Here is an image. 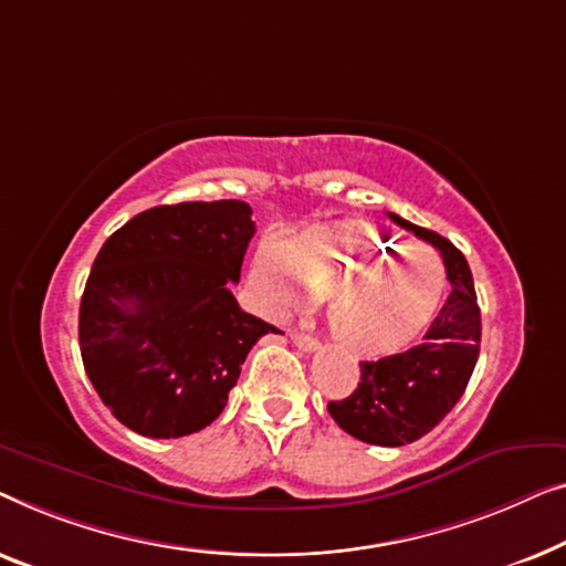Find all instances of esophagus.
<instances>
[{"label":"esophagus","instance_id":"esophagus-1","mask_svg":"<svg viewBox=\"0 0 566 566\" xmlns=\"http://www.w3.org/2000/svg\"><path fill=\"white\" fill-rule=\"evenodd\" d=\"M290 340H292L294 346L300 348V352H305V354L315 352V348H317V340H315L313 336H307V333H297V331H292V333H290Z\"/></svg>","mask_w":566,"mask_h":566}]
</instances>
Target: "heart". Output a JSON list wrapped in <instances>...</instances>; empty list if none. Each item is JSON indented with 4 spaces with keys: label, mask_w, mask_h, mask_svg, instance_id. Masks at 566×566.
<instances>
[{
    "label": "heart",
    "mask_w": 566,
    "mask_h": 566,
    "mask_svg": "<svg viewBox=\"0 0 566 566\" xmlns=\"http://www.w3.org/2000/svg\"><path fill=\"white\" fill-rule=\"evenodd\" d=\"M253 274L282 307L325 297L333 338L348 354L377 359L410 346L439 313L446 264L431 245L408 243L366 222L317 226L264 249ZM360 290L354 298L345 294Z\"/></svg>",
    "instance_id": "1"
}]
</instances>
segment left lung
I'll return each instance as SVG.
<instances>
[{
	"label": "left lung",
	"instance_id": "1",
	"mask_svg": "<svg viewBox=\"0 0 566 566\" xmlns=\"http://www.w3.org/2000/svg\"><path fill=\"white\" fill-rule=\"evenodd\" d=\"M389 220L441 251L451 294L428 328L423 344L408 352L361 361V381L346 400L328 402L333 420L354 439L374 446H405L433 431L464 395L480 356L482 321L474 280L457 245L402 220Z\"/></svg>",
	"mask_w": 566,
	"mask_h": 566
}]
</instances>
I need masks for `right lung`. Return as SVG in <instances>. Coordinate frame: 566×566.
Listing matches in <instances>:
<instances>
[{
  "label": "right lung",
  "mask_w": 566,
  "mask_h": 566,
  "mask_svg": "<svg viewBox=\"0 0 566 566\" xmlns=\"http://www.w3.org/2000/svg\"><path fill=\"white\" fill-rule=\"evenodd\" d=\"M241 200L161 205L115 230L78 307L102 402L130 431L179 439L220 416L253 344L274 333L230 292L256 233Z\"/></svg>",
  "instance_id": "add662e5"
}]
</instances>
